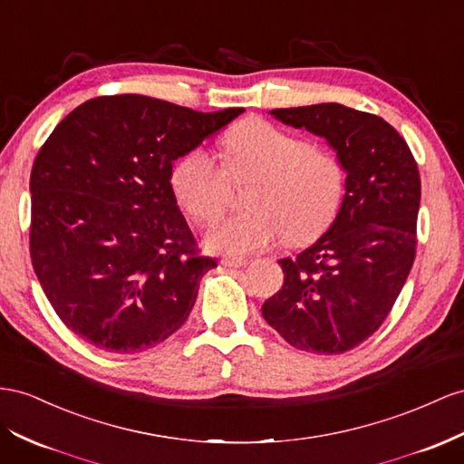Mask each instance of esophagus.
Here are the masks:
<instances>
[{
	"label": "esophagus",
	"mask_w": 464,
	"mask_h": 464,
	"mask_svg": "<svg viewBox=\"0 0 464 464\" xmlns=\"http://www.w3.org/2000/svg\"><path fill=\"white\" fill-rule=\"evenodd\" d=\"M220 263L224 267H230V269H237V267H244L247 266V259L242 257H222Z\"/></svg>",
	"instance_id": "esophagus-1"
}]
</instances>
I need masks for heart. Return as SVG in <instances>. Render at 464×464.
Here are the masks:
<instances>
[{
    "instance_id": "b5f03b06",
    "label": "heart",
    "mask_w": 464,
    "mask_h": 464,
    "mask_svg": "<svg viewBox=\"0 0 464 464\" xmlns=\"http://www.w3.org/2000/svg\"><path fill=\"white\" fill-rule=\"evenodd\" d=\"M222 166L201 148L175 161L171 191L185 215L210 224L227 210L232 183H249V210L218 220L207 234L212 252L247 256L283 240L304 246L328 230L342 208L347 173L340 156L266 119H244L222 136Z\"/></svg>"
}]
</instances>
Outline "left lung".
Returning a JSON list of instances; mask_svg holds the SVG:
<instances>
[{"label":"left lung","mask_w":464,"mask_h":464,"mask_svg":"<svg viewBox=\"0 0 464 464\" xmlns=\"http://www.w3.org/2000/svg\"><path fill=\"white\" fill-rule=\"evenodd\" d=\"M271 115L324 136L347 183L330 230L295 259H279L285 283L261 314L293 347L340 355L381 328L414 266L418 164L396 129L371 112L320 103Z\"/></svg>","instance_id":"8db88e82"}]
</instances>
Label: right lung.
Here are the masks:
<instances>
[{
	"label": "right lung",
	"instance_id": "1",
	"mask_svg": "<svg viewBox=\"0 0 464 464\" xmlns=\"http://www.w3.org/2000/svg\"><path fill=\"white\" fill-rule=\"evenodd\" d=\"M242 107L198 112L146 95L90 99L58 122L31 171V261L58 318L109 353L178 332L203 275L175 201L173 160Z\"/></svg>",
	"mask_w": 464,
	"mask_h": 464
}]
</instances>
